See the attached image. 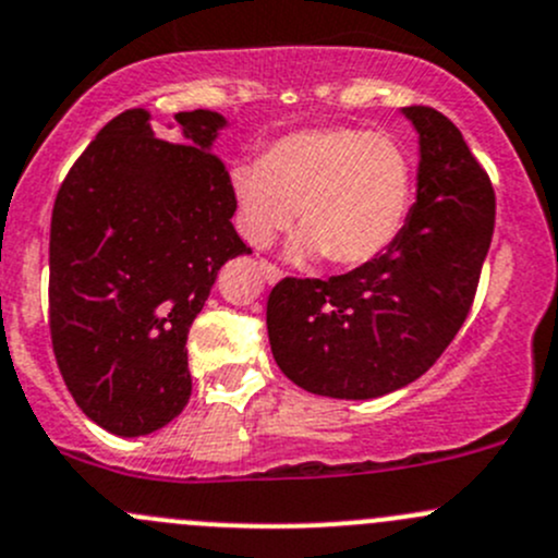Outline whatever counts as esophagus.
I'll return each instance as SVG.
<instances>
[{
  "label": "esophagus",
  "instance_id": "esophagus-1",
  "mask_svg": "<svg viewBox=\"0 0 558 558\" xmlns=\"http://www.w3.org/2000/svg\"><path fill=\"white\" fill-rule=\"evenodd\" d=\"M262 269H264V280H267V283H278V280L283 278V272H280V269L275 267V264H267V262H264V264H262Z\"/></svg>",
  "mask_w": 558,
  "mask_h": 558
}]
</instances>
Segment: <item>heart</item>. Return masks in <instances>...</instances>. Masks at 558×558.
Wrapping results in <instances>:
<instances>
[{
    "instance_id": "1",
    "label": "heart",
    "mask_w": 558,
    "mask_h": 558,
    "mask_svg": "<svg viewBox=\"0 0 558 558\" xmlns=\"http://www.w3.org/2000/svg\"><path fill=\"white\" fill-rule=\"evenodd\" d=\"M238 227L267 247L300 213L296 258L326 256L337 267L373 262L402 232L413 205V167L386 134L351 126L291 132L229 172Z\"/></svg>"
}]
</instances>
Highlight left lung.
<instances>
[{
	"label": "left lung",
	"mask_w": 558,
	"mask_h": 558,
	"mask_svg": "<svg viewBox=\"0 0 558 558\" xmlns=\"http://www.w3.org/2000/svg\"><path fill=\"white\" fill-rule=\"evenodd\" d=\"M418 132V191L373 262L283 278L267 300L272 356L289 380L331 399H375L418 380L464 324L494 234V189L435 107H402Z\"/></svg>",
	"instance_id": "8db88e82"
}]
</instances>
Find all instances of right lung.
I'll return each mask as SVG.
<instances>
[{
  "label": "right lung",
  "instance_id": "right-lung-1",
  "mask_svg": "<svg viewBox=\"0 0 558 558\" xmlns=\"http://www.w3.org/2000/svg\"><path fill=\"white\" fill-rule=\"evenodd\" d=\"M227 118L174 116L156 137L143 107L112 118L72 165L50 218V340L77 408L118 437L161 429L191 397L185 340L229 258V172L213 154Z\"/></svg>",
  "mask_w": 558,
  "mask_h": 558
}]
</instances>
